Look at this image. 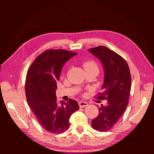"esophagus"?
Wrapping results in <instances>:
<instances>
[{"label": "esophagus", "mask_w": 154, "mask_h": 154, "mask_svg": "<svg viewBox=\"0 0 154 154\" xmlns=\"http://www.w3.org/2000/svg\"><path fill=\"white\" fill-rule=\"evenodd\" d=\"M79 105L80 107H85V106H88V103L86 102H83V101H80L79 102Z\"/></svg>", "instance_id": "1"}]
</instances>
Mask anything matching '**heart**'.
Listing matches in <instances>:
<instances>
[{"instance_id":"obj_1","label":"heart","mask_w":154,"mask_h":154,"mask_svg":"<svg viewBox=\"0 0 154 154\" xmlns=\"http://www.w3.org/2000/svg\"><path fill=\"white\" fill-rule=\"evenodd\" d=\"M83 67H84L85 70L90 69H98L97 65H96V64L94 62H92V61H88V62H85V63L83 64Z\"/></svg>"}]
</instances>
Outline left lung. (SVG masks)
<instances>
[{
  "label": "left lung",
  "instance_id": "left-lung-1",
  "mask_svg": "<svg viewBox=\"0 0 154 154\" xmlns=\"http://www.w3.org/2000/svg\"><path fill=\"white\" fill-rule=\"evenodd\" d=\"M88 51L100 61L104 69L102 92L98 99H106L107 104L101 105L99 114L92 120V126L99 132H106L114 126L123 116L128 104L131 88V75L128 64L119 54L99 46Z\"/></svg>",
  "mask_w": 154,
  "mask_h": 154
}]
</instances>
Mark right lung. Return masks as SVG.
<instances>
[{"label": "right lung", "mask_w": 154, "mask_h": 154, "mask_svg": "<svg viewBox=\"0 0 154 154\" xmlns=\"http://www.w3.org/2000/svg\"><path fill=\"white\" fill-rule=\"evenodd\" d=\"M77 53L64 49L47 50L28 69L25 92L28 105L38 123L51 133H62L69 128V118L79 109L76 100H56L57 81L64 64Z\"/></svg>", "instance_id": "1"}]
</instances>
